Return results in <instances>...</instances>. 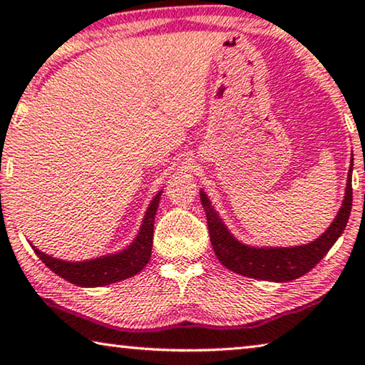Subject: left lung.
<instances>
[{
    "instance_id": "obj_1",
    "label": "left lung",
    "mask_w": 365,
    "mask_h": 365,
    "mask_svg": "<svg viewBox=\"0 0 365 365\" xmlns=\"http://www.w3.org/2000/svg\"><path fill=\"white\" fill-rule=\"evenodd\" d=\"M351 175H353V169L348 172L343 205L331 225L327 228L325 233L320 235L316 242L302 246H292V248H255V246L240 243L228 232L219 214L214 211L209 197L201 190V205L205 207L207 217L209 237H211L215 256L228 270L250 277V279L269 282H292L299 279L301 275L316 267V264H319L320 259L330 251L339 235L343 233L346 224H348L351 206H353Z\"/></svg>"
}]
</instances>
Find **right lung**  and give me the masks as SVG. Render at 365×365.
<instances>
[{
  "instance_id": "right-lung-1",
  "label": "right lung",
  "mask_w": 365,
  "mask_h": 365,
  "mask_svg": "<svg viewBox=\"0 0 365 365\" xmlns=\"http://www.w3.org/2000/svg\"><path fill=\"white\" fill-rule=\"evenodd\" d=\"M160 193L153 197L150 207L145 214L143 224L140 227V232L133 243L120 252L109 256H101L91 261L82 262H69L61 261V259L51 257L36 250L32 246L35 255L38 256L43 264L54 274L63 277L64 280L73 283L78 287H104L110 283L130 279L137 275L138 272L143 270L145 265L150 262L151 250H153V227H154V215H156Z\"/></svg>"
}]
</instances>
